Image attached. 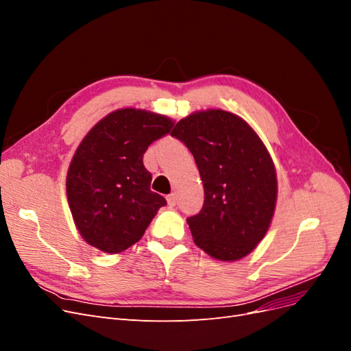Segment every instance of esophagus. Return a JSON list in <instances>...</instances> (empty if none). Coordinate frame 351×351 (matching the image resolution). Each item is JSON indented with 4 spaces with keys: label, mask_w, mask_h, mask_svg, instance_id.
<instances>
[{
    "label": "esophagus",
    "mask_w": 351,
    "mask_h": 351,
    "mask_svg": "<svg viewBox=\"0 0 351 351\" xmlns=\"http://www.w3.org/2000/svg\"><path fill=\"white\" fill-rule=\"evenodd\" d=\"M167 202H168L169 206H176V204H177V196H176V193L168 195V196H167Z\"/></svg>",
    "instance_id": "esophagus-1"
}]
</instances>
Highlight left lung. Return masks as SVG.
Segmentation results:
<instances>
[{
  "label": "left lung",
  "mask_w": 351,
  "mask_h": 351,
  "mask_svg": "<svg viewBox=\"0 0 351 351\" xmlns=\"http://www.w3.org/2000/svg\"><path fill=\"white\" fill-rule=\"evenodd\" d=\"M171 136L192 152L205 189L204 208L187 218L196 246L224 262L247 256L268 232L277 205L267 146L241 117L224 110L192 112Z\"/></svg>",
  "instance_id": "obj_1"
}]
</instances>
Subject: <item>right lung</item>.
Listing matches in <instances>:
<instances>
[{
    "label": "right lung",
    "mask_w": 351,
    "mask_h": 351,
    "mask_svg": "<svg viewBox=\"0 0 351 351\" xmlns=\"http://www.w3.org/2000/svg\"><path fill=\"white\" fill-rule=\"evenodd\" d=\"M173 125L167 115L121 108L105 115L83 137L66 189L74 224L90 246L111 254L129 249L167 205L151 190L143 154Z\"/></svg>",
    "instance_id": "right-lung-1"
}]
</instances>
